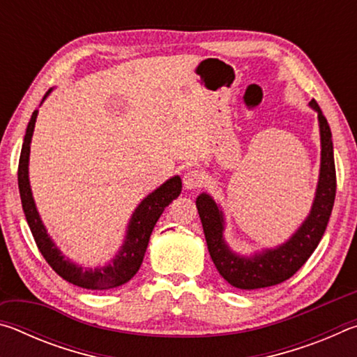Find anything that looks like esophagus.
I'll return each mask as SVG.
<instances>
[{
	"label": "esophagus",
	"instance_id": "esophagus-1",
	"mask_svg": "<svg viewBox=\"0 0 357 357\" xmlns=\"http://www.w3.org/2000/svg\"><path fill=\"white\" fill-rule=\"evenodd\" d=\"M183 181L185 189H198V187L203 184V173L200 170H197V168H190V170H187L184 173Z\"/></svg>",
	"mask_w": 357,
	"mask_h": 357
}]
</instances>
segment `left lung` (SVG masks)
Returning a JSON list of instances; mask_svg holds the SVG:
<instances>
[{
    "label": "left lung",
    "mask_w": 357,
    "mask_h": 357,
    "mask_svg": "<svg viewBox=\"0 0 357 357\" xmlns=\"http://www.w3.org/2000/svg\"><path fill=\"white\" fill-rule=\"evenodd\" d=\"M310 107L318 113L319 137H321L319 179L310 214L287 243L252 257L238 255L223 239L225 222H223L222 209L208 193H202L197 198V209L202 219L209 255L219 274L229 285L241 289H258L288 280L304 266L323 238L334 208L337 189L334 146H332L328 119L324 118L315 99L310 102Z\"/></svg>",
    "instance_id": "1"
}]
</instances>
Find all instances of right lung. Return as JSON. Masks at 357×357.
<instances>
[{
    "mask_svg": "<svg viewBox=\"0 0 357 357\" xmlns=\"http://www.w3.org/2000/svg\"><path fill=\"white\" fill-rule=\"evenodd\" d=\"M52 89L44 96V99L50 94ZM36 118H38V110L33 112V116L29 119L25 138H23L22 153L19 160V190L22 198L23 213H25L26 222L31 229L33 238L38 244V249L45 258V261L52 266L58 275H61L64 280H68L72 285L86 288V289H110L119 285H124L134 277L138 269H140L144 252L149 243L151 233H153L155 222L164 213V209L170 204L174 198L179 197L183 183L179 176H173L162 184L159 189L144 198L138 204L135 213L132 214V219L128 225V234H126L124 244L121 245L118 255L112 259L110 264L104 268L88 269L77 266L75 263L69 261L64 258L61 250L58 249L53 243L52 238L48 236L47 229L42 223L38 209L33 200L31 187H29L28 178V160H29V144H31V137L34 132Z\"/></svg>",
    "mask_w": 357,
    "mask_h": 357,
    "instance_id": "obj_1",
    "label": "right lung"
}]
</instances>
